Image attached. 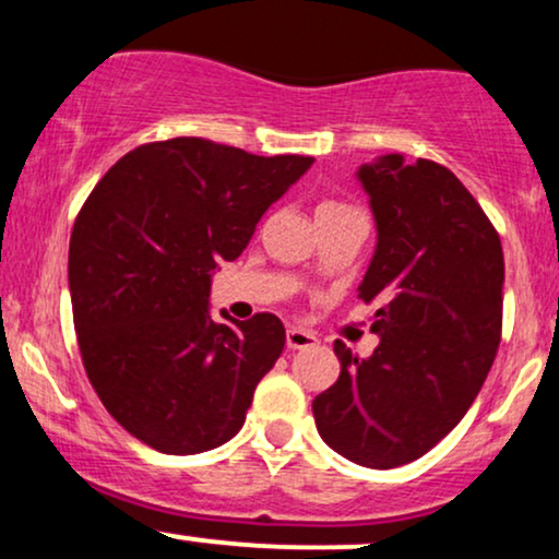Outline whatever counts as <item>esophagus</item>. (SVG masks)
I'll list each match as a JSON object with an SVG mask.
<instances>
[{"label": "esophagus", "mask_w": 559, "mask_h": 559, "mask_svg": "<svg viewBox=\"0 0 559 559\" xmlns=\"http://www.w3.org/2000/svg\"><path fill=\"white\" fill-rule=\"evenodd\" d=\"M286 346L288 349H310L316 346V336L305 329H288L286 331Z\"/></svg>", "instance_id": "1"}]
</instances>
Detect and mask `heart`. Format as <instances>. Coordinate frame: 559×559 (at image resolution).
<instances>
[{"label":"heart","instance_id":"heart-1","mask_svg":"<svg viewBox=\"0 0 559 559\" xmlns=\"http://www.w3.org/2000/svg\"><path fill=\"white\" fill-rule=\"evenodd\" d=\"M338 207H346V204H338V202H323L318 207V213H325V210H338Z\"/></svg>","mask_w":559,"mask_h":559}]
</instances>
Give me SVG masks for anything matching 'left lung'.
Returning <instances> with one entry per match:
<instances>
[{"label":"left lung","instance_id":"1","mask_svg":"<svg viewBox=\"0 0 559 559\" xmlns=\"http://www.w3.org/2000/svg\"><path fill=\"white\" fill-rule=\"evenodd\" d=\"M378 243L360 284L378 301L368 360L336 342L342 373L312 400L318 433L365 467L423 457L463 420L502 338L504 254L471 191L433 159L365 163Z\"/></svg>","mask_w":559,"mask_h":559}]
</instances>
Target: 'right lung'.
Segmentation results:
<instances>
[{
  "label": "right lung",
  "instance_id": "1",
  "mask_svg": "<svg viewBox=\"0 0 559 559\" xmlns=\"http://www.w3.org/2000/svg\"><path fill=\"white\" fill-rule=\"evenodd\" d=\"M310 165L178 136L128 152L83 202L68 254L81 360L146 447L197 454L239 433L286 331L273 312L210 320V281Z\"/></svg>",
  "mask_w": 559,
  "mask_h": 559
}]
</instances>
